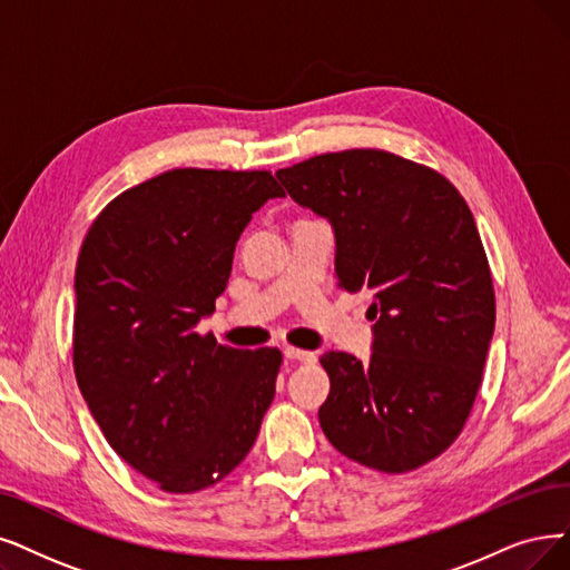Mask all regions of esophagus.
Returning a JSON list of instances; mask_svg holds the SVG:
<instances>
[{
    "label": "esophagus",
    "instance_id": "obj_1",
    "mask_svg": "<svg viewBox=\"0 0 570 570\" xmlns=\"http://www.w3.org/2000/svg\"><path fill=\"white\" fill-rule=\"evenodd\" d=\"M285 357L289 360H299V362H315V353L304 351V348H294V346H285Z\"/></svg>",
    "mask_w": 570,
    "mask_h": 570
}]
</instances>
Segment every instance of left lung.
Instances as JSON below:
<instances>
[{"label": "left lung", "mask_w": 570, "mask_h": 570, "mask_svg": "<svg viewBox=\"0 0 570 570\" xmlns=\"http://www.w3.org/2000/svg\"><path fill=\"white\" fill-rule=\"evenodd\" d=\"M276 177L332 222L336 285L372 297V360L321 357L323 432L379 472L435 461L465 428L495 325L491 268L465 198L442 173L383 149L317 154Z\"/></svg>", "instance_id": "left-lung-1"}]
</instances>
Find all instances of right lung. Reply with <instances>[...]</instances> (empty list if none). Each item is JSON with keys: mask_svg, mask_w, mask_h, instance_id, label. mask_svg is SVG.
<instances>
[{"mask_svg": "<svg viewBox=\"0 0 570 570\" xmlns=\"http://www.w3.org/2000/svg\"><path fill=\"white\" fill-rule=\"evenodd\" d=\"M276 196L271 170L173 168L111 198L81 243L77 383L109 446L161 491L224 480L276 395L278 348L196 332L249 217Z\"/></svg>", "mask_w": 570, "mask_h": 570, "instance_id": "1", "label": "right lung"}]
</instances>
